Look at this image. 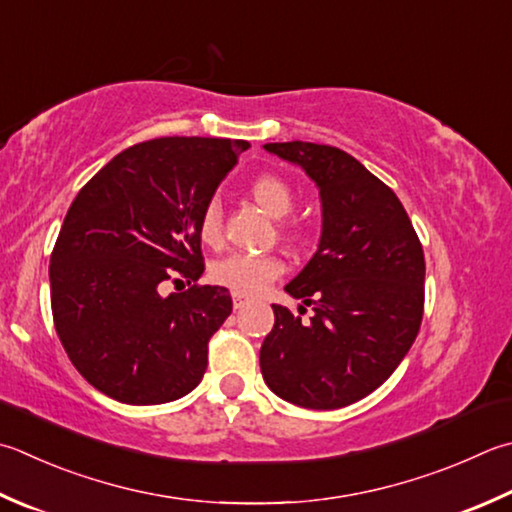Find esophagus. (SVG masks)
<instances>
[{
  "mask_svg": "<svg viewBox=\"0 0 512 512\" xmlns=\"http://www.w3.org/2000/svg\"><path fill=\"white\" fill-rule=\"evenodd\" d=\"M249 303V298L243 294H234V307L236 310H243V307Z\"/></svg>",
  "mask_w": 512,
  "mask_h": 512,
  "instance_id": "esophagus-1",
  "label": "esophagus"
}]
</instances>
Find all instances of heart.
Returning a JSON list of instances; mask_svg holds the SVG:
<instances>
[{
	"label": "heart",
	"mask_w": 512,
	"mask_h": 512,
	"mask_svg": "<svg viewBox=\"0 0 512 512\" xmlns=\"http://www.w3.org/2000/svg\"><path fill=\"white\" fill-rule=\"evenodd\" d=\"M247 194L254 200V205H258L272 218H285L296 207L294 187L285 178L276 176V173H260V176L249 182ZM278 229L292 243H303V225L289 223V220H278ZM198 236L209 247H218L223 243V211H220L216 200H211L202 207L198 218ZM283 269V260L276 254H229L216 260L214 267H211V278H214V283L223 285L236 294H258L265 285L281 276Z\"/></svg>",
	"instance_id": "heart-1"
}]
</instances>
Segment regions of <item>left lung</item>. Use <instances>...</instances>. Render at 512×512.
<instances>
[{"label": "left lung", "mask_w": 512, "mask_h": 512, "mask_svg": "<svg viewBox=\"0 0 512 512\" xmlns=\"http://www.w3.org/2000/svg\"><path fill=\"white\" fill-rule=\"evenodd\" d=\"M265 149L316 182L323 234L310 263L285 285L314 314L301 321L272 305L260 372L294 406L345 408L379 388L417 339L426 298L421 240L397 194L350 153L301 140Z\"/></svg>", "instance_id": "1"}]
</instances>
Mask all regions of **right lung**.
<instances>
[{
  "mask_svg": "<svg viewBox=\"0 0 512 512\" xmlns=\"http://www.w3.org/2000/svg\"><path fill=\"white\" fill-rule=\"evenodd\" d=\"M247 140L156 138L118 153L66 211L48 278L57 336L95 390L131 406L185 397L231 314L205 272L198 218ZM182 275L195 285L162 297Z\"/></svg>",
  "mask_w": 512,
  "mask_h": 512,
  "instance_id": "add662e5",
  "label": "right lung"
}]
</instances>
